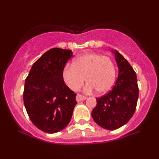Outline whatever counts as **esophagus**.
<instances>
[{"instance_id":"1","label":"esophagus","mask_w":159,"mask_h":159,"mask_svg":"<svg viewBox=\"0 0 159 159\" xmlns=\"http://www.w3.org/2000/svg\"><path fill=\"white\" fill-rule=\"evenodd\" d=\"M87 97L84 96H82L81 94H78L77 96H76V100H77V102H80V101H82V100H85Z\"/></svg>"}]
</instances>
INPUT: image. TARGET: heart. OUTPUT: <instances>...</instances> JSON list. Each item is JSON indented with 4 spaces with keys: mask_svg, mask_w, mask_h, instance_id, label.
<instances>
[{
    "mask_svg": "<svg viewBox=\"0 0 159 159\" xmlns=\"http://www.w3.org/2000/svg\"><path fill=\"white\" fill-rule=\"evenodd\" d=\"M85 81L84 90L106 93L111 90L116 78V69L110 57L96 53H87L78 57L72 65H66L63 70V78L72 90H79Z\"/></svg>",
    "mask_w": 159,
    "mask_h": 159,
    "instance_id": "1",
    "label": "heart"
}]
</instances>
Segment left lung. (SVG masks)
Masks as SVG:
<instances>
[{"label":"left lung","mask_w":159,"mask_h":159,"mask_svg":"<svg viewBox=\"0 0 159 159\" xmlns=\"http://www.w3.org/2000/svg\"><path fill=\"white\" fill-rule=\"evenodd\" d=\"M119 69V75L112 90L96 98V106L91 115L99 126L115 130L126 124L135 111L138 86L135 72L116 50H112Z\"/></svg>","instance_id":"obj_1"}]
</instances>
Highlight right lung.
<instances>
[{
	"mask_svg": "<svg viewBox=\"0 0 159 159\" xmlns=\"http://www.w3.org/2000/svg\"><path fill=\"white\" fill-rule=\"evenodd\" d=\"M72 55L71 50L50 49L33 64L25 79V107L32 123L43 132H60L72 118L76 94L64 83L63 70Z\"/></svg>",
	"mask_w": 159,
	"mask_h": 159,
	"instance_id": "right-lung-1",
	"label": "right lung"
}]
</instances>
